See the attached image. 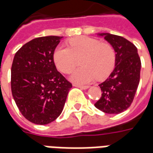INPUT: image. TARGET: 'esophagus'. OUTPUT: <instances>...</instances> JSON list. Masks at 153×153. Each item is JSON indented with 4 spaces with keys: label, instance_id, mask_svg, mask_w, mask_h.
<instances>
[{
    "label": "esophagus",
    "instance_id": "34e87169",
    "mask_svg": "<svg viewBox=\"0 0 153 153\" xmlns=\"http://www.w3.org/2000/svg\"><path fill=\"white\" fill-rule=\"evenodd\" d=\"M73 86L79 88L81 89H87V88H88V86H82V85H80V84H76V83H74Z\"/></svg>",
    "mask_w": 153,
    "mask_h": 153
}]
</instances>
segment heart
Wrapping results in <instances>:
<instances>
[{"label":"heart","instance_id":"obj_1","mask_svg":"<svg viewBox=\"0 0 153 153\" xmlns=\"http://www.w3.org/2000/svg\"><path fill=\"white\" fill-rule=\"evenodd\" d=\"M69 47L59 46L54 51L53 59L60 72L69 74L76 67L78 60L81 68L76 70L71 79L85 84L95 79L102 80L112 72L115 64V52L109 43L96 38L82 36L69 41Z\"/></svg>","mask_w":153,"mask_h":153}]
</instances>
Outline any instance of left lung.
<instances>
[{"label": "left lung", "mask_w": 153, "mask_h": 153, "mask_svg": "<svg viewBox=\"0 0 153 153\" xmlns=\"http://www.w3.org/2000/svg\"><path fill=\"white\" fill-rule=\"evenodd\" d=\"M115 51V69L109 78L100 83L102 96L94 105L107 114H119L130 106L140 79L141 60L137 47L123 37L98 33Z\"/></svg>", "instance_id": "obj_1"}]
</instances>
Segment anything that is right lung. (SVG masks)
<instances>
[{"mask_svg":"<svg viewBox=\"0 0 153 153\" xmlns=\"http://www.w3.org/2000/svg\"><path fill=\"white\" fill-rule=\"evenodd\" d=\"M62 37L33 39L15 53L11 91L19 111L37 125H47L61 114L72 84L57 71L53 59Z\"/></svg>","mask_w":153,"mask_h":153,"instance_id":"obj_1","label":"right lung"}]
</instances>
